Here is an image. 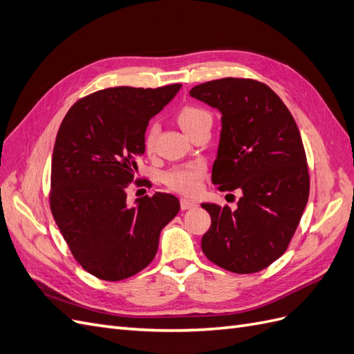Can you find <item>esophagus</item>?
<instances>
[{"label": "esophagus", "instance_id": "esophagus-1", "mask_svg": "<svg viewBox=\"0 0 354 354\" xmlns=\"http://www.w3.org/2000/svg\"><path fill=\"white\" fill-rule=\"evenodd\" d=\"M180 207H181V209H190V208L196 207V202L192 201V199H187V198H181L180 199Z\"/></svg>", "mask_w": 354, "mask_h": 354}]
</instances>
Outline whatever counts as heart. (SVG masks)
Masks as SVG:
<instances>
[{
  "label": "heart",
  "instance_id": "b5f03b06",
  "mask_svg": "<svg viewBox=\"0 0 354 354\" xmlns=\"http://www.w3.org/2000/svg\"><path fill=\"white\" fill-rule=\"evenodd\" d=\"M207 121H211L209 113L201 108H196V106H185V108L177 113V122L181 127V130H183L187 136H190L201 124ZM156 134H158V127L152 125L149 128L145 138L146 151H152L153 149ZM203 173H205V165L202 162L178 165L173 169H169L165 174V183L168 187H171L176 192H180V194L192 195L195 194V192H198Z\"/></svg>",
  "mask_w": 354,
  "mask_h": 354
}]
</instances>
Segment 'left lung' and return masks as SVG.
Here are the masks:
<instances>
[{"instance_id": "8db88e82", "label": "left lung", "mask_w": 354, "mask_h": 354, "mask_svg": "<svg viewBox=\"0 0 354 354\" xmlns=\"http://www.w3.org/2000/svg\"><path fill=\"white\" fill-rule=\"evenodd\" d=\"M189 94L221 113L212 183L242 192L234 211L202 203L211 216L202 251L229 272H260L286 251L307 205L310 177L298 127L279 95L259 81L214 80Z\"/></svg>"}]
</instances>
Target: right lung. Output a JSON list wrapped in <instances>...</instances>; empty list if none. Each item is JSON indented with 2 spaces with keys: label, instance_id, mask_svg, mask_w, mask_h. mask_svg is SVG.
<instances>
[{
  "label": "right lung",
  "instance_id": "right-lung-1",
  "mask_svg": "<svg viewBox=\"0 0 354 354\" xmlns=\"http://www.w3.org/2000/svg\"><path fill=\"white\" fill-rule=\"evenodd\" d=\"M113 87L80 99L63 118L51 159L50 208L72 255L102 281L127 279L155 259L159 234L180 209L169 194L127 205L149 121L178 93Z\"/></svg>",
  "mask_w": 354,
  "mask_h": 354
}]
</instances>
